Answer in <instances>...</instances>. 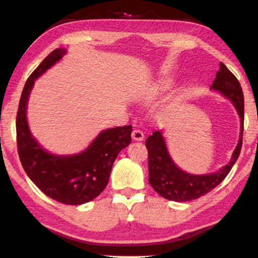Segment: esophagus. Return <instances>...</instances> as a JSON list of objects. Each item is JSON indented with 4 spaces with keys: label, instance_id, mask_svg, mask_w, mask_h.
I'll return each mask as SVG.
<instances>
[{
    "label": "esophagus",
    "instance_id": "1",
    "mask_svg": "<svg viewBox=\"0 0 258 258\" xmlns=\"http://www.w3.org/2000/svg\"><path fill=\"white\" fill-rule=\"evenodd\" d=\"M132 139L135 140V141H142L145 139V134H143L142 131L134 130L132 132Z\"/></svg>",
    "mask_w": 258,
    "mask_h": 258
}]
</instances>
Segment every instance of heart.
Wrapping results in <instances>:
<instances>
[{"instance_id": "obj_1", "label": "heart", "mask_w": 258, "mask_h": 258, "mask_svg": "<svg viewBox=\"0 0 258 258\" xmlns=\"http://www.w3.org/2000/svg\"><path fill=\"white\" fill-rule=\"evenodd\" d=\"M164 87H167V85H165V86H164Z\"/></svg>"}]
</instances>
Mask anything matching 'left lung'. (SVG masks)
I'll use <instances>...</instances> for the list:
<instances>
[{
  "label": "left lung",
  "mask_w": 258,
  "mask_h": 258,
  "mask_svg": "<svg viewBox=\"0 0 258 258\" xmlns=\"http://www.w3.org/2000/svg\"><path fill=\"white\" fill-rule=\"evenodd\" d=\"M211 89L218 91L225 98L230 99L239 113L241 132L238 146L233 151L230 163L220 171L205 175H192L183 172L174 164L169 156L165 140L161 132L156 131L148 137L146 147L148 149V166H149V183L154 190L173 202H190L203 197L214 187H216L230 173L231 168L237 161L242 147L243 134V93L241 85L232 73L223 62L220 63V71L213 82Z\"/></svg>",
  "instance_id": "1"
}]
</instances>
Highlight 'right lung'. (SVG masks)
<instances>
[{
  "label": "right lung",
  "mask_w": 258,
  "mask_h": 258,
  "mask_svg": "<svg viewBox=\"0 0 258 258\" xmlns=\"http://www.w3.org/2000/svg\"><path fill=\"white\" fill-rule=\"evenodd\" d=\"M64 49H55L28 77L17 112V147L26 174L47 197L66 205H82L104 190L117 155L132 139V125L108 128L81 154L54 156L38 145L29 132L26 108L35 80L62 58Z\"/></svg>",
  "instance_id": "add662e5"
}]
</instances>
